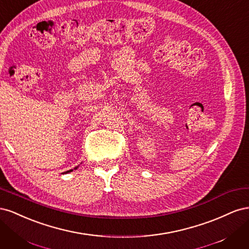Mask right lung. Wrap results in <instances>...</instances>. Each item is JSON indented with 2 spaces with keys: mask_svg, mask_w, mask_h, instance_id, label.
I'll use <instances>...</instances> for the list:
<instances>
[{
  "mask_svg": "<svg viewBox=\"0 0 249 249\" xmlns=\"http://www.w3.org/2000/svg\"><path fill=\"white\" fill-rule=\"evenodd\" d=\"M79 166H77V167H74L73 169H77ZM73 169H71V170H67V171H65V172H63V175H64V173H69V172H71Z\"/></svg>",
  "mask_w": 249,
  "mask_h": 249,
  "instance_id": "1",
  "label": "right lung"
}]
</instances>
